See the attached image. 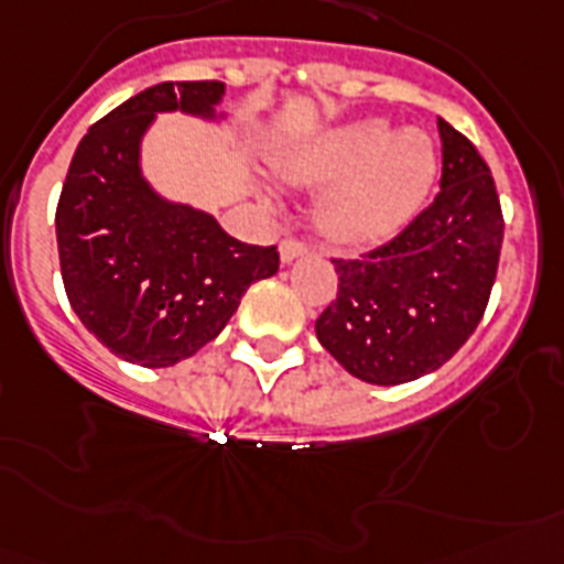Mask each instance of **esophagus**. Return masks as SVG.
Instances as JSON below:
<instances>
[{"instance_id":"esophagus-1","label":"esophagus","mask_w":564,"mask_h":564,"mask_svg":"<svg viewBox=\"0 0 564 564\" xmlns=\"http://www.w3.org/2000/svg\"><path fill=\"white\" fill-rule=\"evenodd\" d=\"M305 253H308V248H305V245L296 239H285L282 245H279V259H282L285 264H291L293 259H300V256H305Z\"/></svg>"}]
</instances>
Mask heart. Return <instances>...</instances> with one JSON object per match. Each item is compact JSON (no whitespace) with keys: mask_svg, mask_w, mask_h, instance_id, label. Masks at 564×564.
Instances as JSON below:
<instances>
[{"mask_svg":"<svg viewBox=\"0 0 564 564\" xmlns=\"http://www.w3.org/2000/svg\"><path fill=\"white\" fill-rule=\"evenodd\" d=\"M291 184H332L319 218L346 245L383 241L412 221L438 178L435 147L421 132L383 120L339 126L273 158Z\"/></svg>","mask_w":564,"mask_h":564,"instance_id":"b5f03b06","label":"heart"}]
</instances>
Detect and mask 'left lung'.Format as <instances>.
<instances>
[{"instance_id": "8db88e82", "label": "left lung", "mask_w": 564, "mask_h": 564, "mask_svg": "<svg viewBox=\"0 0 564 564\" xmlns=\"http://www.w3.org/2000/svg\"><path fill=\"white\" fill-rule=\"evenodd\" d=\"M441 193L403 232L360 259H334L337 300L316 319L334 360L375 386L441 369L481 323L505 218L490 166L446 120Z\"/></svg>"}]
</instances>
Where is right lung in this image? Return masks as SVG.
Wrapping results in <instances>:
<instances>
[{"label": "right lung", "mask_w": 564, "mask_h": 564, "mask_svg": "<svg viewBox=\"0 0 564 564\" xmlns=\"http://www.w3.org/2000/svg\"><path fill=\"white\" fill-rule=\"evenodd\" d=\"M225 83H158L97 120L57 204V250L74 314L111 355L147 369L187 360L221 334L276 248L232 239L216 218L152 189L141 141L161 111L218 120Z\"/></svg>", "instance_id": "right-lung-1"}]
</instances>
